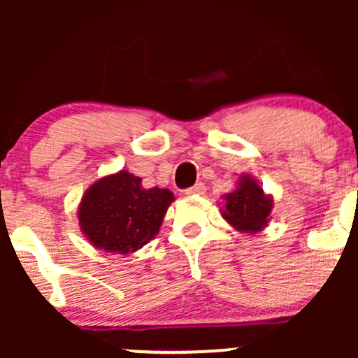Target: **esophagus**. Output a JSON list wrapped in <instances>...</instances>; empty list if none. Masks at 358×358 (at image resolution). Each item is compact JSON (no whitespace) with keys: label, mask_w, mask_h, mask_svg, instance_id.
Here are the masks:
<instances>
[{"label":"esophagus","mask_w":358,"mask_h":358,"mask_svg":"<svg viewBox=\"0 0 358 358\" xmlns=\"http://www.w3.org/2000/svg\"><path fill=\"white\" fill-rule=\"evenodd\" d=\"M204 192H206L204 183H196V185L185 190L187 196H204Z\"/></svg>","instance_id":"34e87169"}]
</instances>
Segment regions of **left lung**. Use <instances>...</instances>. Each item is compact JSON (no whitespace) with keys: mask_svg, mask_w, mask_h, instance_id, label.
Masks as SVG:
<instances>
[{"mask_svg":"<svg viewBox=\"0 0 358 358\" xmlns=\"http://www.w3.org/2000/svg\"><path fill=\"white\" fill-rule=\"evenodd\" d=\"M222 216L232 229L243 234H258L272 218L273 197L263 192L255 176L241 175L237 189L225 194Z\"/></svg>","mask_w":358,"mask_h":358,"instance_id":"8db88e82","label":"left lung"}]
</instances>
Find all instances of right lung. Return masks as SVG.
Returning <instances> with one entry per match:
<instances>
[{
  "instance_id": "obj_1",
  "label": "right lung",
  "mask_w": 358,
  "mask_h": 358,
  "mask_svg": "<svg viewBox=\"0 0 358 358\" xmlns=\"http://www.w3.org/2000/svg\"><path fill=\"white\" fill-rule=\"evenodd\" d=\"M173 201L168 189H145L140 176L121 169L86 190L78 208L79 229L93 248L129 255L157 236Z\"/></svg>"
}]
</instances>
